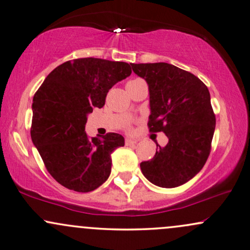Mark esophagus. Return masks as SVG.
I'll return each mask as SVG.
<instances>
[{"label": "esophagus", "mask_w": 250, "mask_h": 250, "mask_svg": "<svg viewBox=\"0 0 250 250\" xmlns=\"http://www.w3.org/2000/svg\"><path fill=\"white\" fill-rule=\"evenodd\" d=\"M137 143H138V142H137L136 139H130V138L125 139V145L126 146H133V145H136Z\"/></svg>", "instance_id": "esophagus-1"}]
</instances>
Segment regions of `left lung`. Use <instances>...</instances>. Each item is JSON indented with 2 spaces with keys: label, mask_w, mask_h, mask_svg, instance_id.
I'll list each match as a JSON object with an SVG mask.
<instances>
[{
  "label": "left lung",
  "mask_w": 250,
  "mask_h": 250,
  "mask_svg": "<svg viewBox=\"0 0 250 250\" xmlns=\"http://www.w3.org/2000/svg\"><path fill=\"white\" fill-rule=\"evenodd\" d=\"M149 90V131H163L167 146L157 145L155 156L140 163L153 185L174 188L202 170L210 152L215 115L208 88L192 73L173 64L130 63Z\"/></svg>",
  "instance_id": "obj_1"
}]
</instances>
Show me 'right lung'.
<instances>
[{
    "instance_id": "1",
    "label": "right lung",
    "mask_w": 250,
    "mask_h": 250,
    "mask_svg": "<svg viewBox=\"0 0 250 250\" xmlns=\"http://www.w3.org/2000/svg\"><path fill=\"white\" fill-rule=\"evenodd\" d=\"M130 75L125 62L76 59L56 66L35 94L31 140L60 185L89 192L110 177L111 154L125 138L114 132L89 138L85 125L93 108L104 106L108 90Z\"/></svg>"
}]
</instances>
